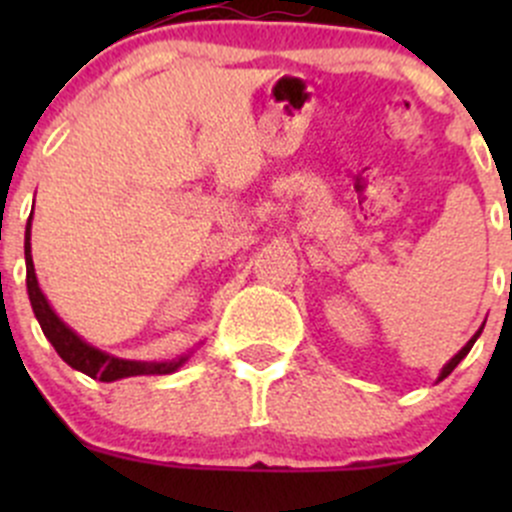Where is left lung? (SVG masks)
I'll list each match as a JSON object with an SVG mask.
<instances>
[{"label":"left lung","mask_w":512,"mask_h":512,"mask_svg":"<svg viewBox=\"0 0 512 512\" xmlns=\"http://www.w3.org/2000/svg\"><path fill=\"white\" fill-rule=\"evenodd\" d=\"M483 327H485V322H483ZM483 327H480V329H478V332H476V334H473V337H471V339H468V344H466V347H463V349H461V352H458L456 356H453V359H451V361H448V364H446V366H443V369H441V374H438V381H443V379H446V376H448V374H451V371H453V369H456V366H458V364H461V361H463V359H466V356H468V352H471V349H473V344H476V339L480 337V332H483Z\"/></svg>","instance_id":"8db88e82"}]
</instances>
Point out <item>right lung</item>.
Instances as JSON below:
<instances>
[{
	"instance_id": "1",
	"label": "right lung",
	"mask_w": 512,
	"mask_h": 512,
	"mask_svg": "<svg viewBox=\"0 0 512 512\" xmlns=\"http://www.w3.org/2000/svg\"><path fill=\"white\" fill-rule=\"evenodd\" d=\"M32 218L27 220V232H24V260H27V292L29 302H32L34 317L39 322L41 332L49 339L51 347L56 349V354L71 366V369L81 371V374L91 376L98 381H118L128 379V376H143V374H173L178 371L185 361L190 359V354L178 356V359L170 361H136V359H121V356H113L108 352H101L94 344L84 342L59 314L54 312V307L49 304L46 294L41 292L39 280H36L34 272V260H32Z\"/></svg>"
}]
</instances>
